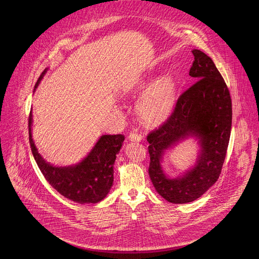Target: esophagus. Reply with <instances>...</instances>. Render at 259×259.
I'll use <instances>...</instances> for the list:
<instances>
[{
  "instance_id": "34e87169",
  "label": "esophagus",
  "mask_w": 259,
  "mask_h": 259,
  "mask_svg": "<svg viewBox=\"0 0 259 259\" xmlns=\"http://www.w3.org/2000/svg\"><path fill=\"white\" fill-rule=\"evenodd\" d=\"M129 140H131V142H140V140H143V135L139 134L137 132H131L128 136Z\"/></svg>"
}]
</instances>
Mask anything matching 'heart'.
Masks as SVG:
<instances>
[{
  "label": "heart",
  "mask_w": 259,
  "mask_h": 259,
  "mask_svg": "<svg viewBox=\"0 0 259 259\" xmlns=\"http://www.w3.org/2000/svg\"><path fill=\"white\" fill-rule=\"evenodd\" d=\"M154 77V74H150L138 85L139 91L148 88L136 105L138 115L148 123L162 120L171 109L177 96V84L171 75L164 74L152 83Z\"/></svg>",
  "instance_id": "heart-1"
}]
</instances>
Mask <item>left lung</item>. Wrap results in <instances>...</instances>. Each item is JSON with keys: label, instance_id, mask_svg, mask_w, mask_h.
Instances as JSON below:
<instances>
[{"label": "left lung", "instance_id": "1", "mask_svg": "<svg viewBox=\"0 0 259 259\" xmlns=\"http://www.w3.org/2000/svg\"><path fill=\"white\" fill-rule=\"evenodd\" d=\"M192 54L189 75L195 83L180 96L168 119L147 137L151 181L171 203L191 202L217 182L231 130V98L223 77L208 56L198 50ZM189 137H195L200 145L196 164L182 176L169 178L162 170V157Z\"/></svg>", "mask_w": 259, "mask_h": 259}]
</instances>
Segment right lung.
Listing matches in <instances>:
<instances>
[{
    "label": "right lung",
    "mask_w": 259,
    "mask_h": 259,
    "mask_svg": "<svg viewBox=\"0 0 259 259\" xmlns=\"http://www.w3.org/2000/svg\"><path fill=\"white\" fill-rule=\"evenodd\" d=\"M48 71L38 78L36 90ZM33 114L29 116V139L33 156L39 169L51 186L64 197L78 203H97L109 193L113 183V165L120 153L125 136L102 135L91 152L80 162L69 166H56L46 162L39 154L32 138Z\"/></svg>",
    "instance_id": "1"
}]
</instances>
